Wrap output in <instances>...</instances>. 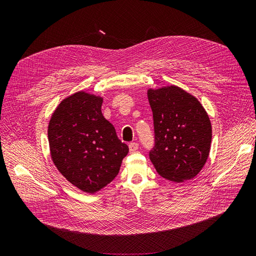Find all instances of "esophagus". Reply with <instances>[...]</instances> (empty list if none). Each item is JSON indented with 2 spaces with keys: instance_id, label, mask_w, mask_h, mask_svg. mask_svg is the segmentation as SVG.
Listing matches in <instances>:
<instances>
[{
  "instance_id": "1",
  "label": "esophagus",
  "mask_w": 256,
  "mask_h": 256,
  "mask_svg": "<svg viewBox=\"0 0 256 256\" xmlns=\"http://www.w3.org/2000/svg\"><path fill=\"white\" fill-rule=\"evenodd\" d=\"M138 148V143H136V142H132V143H129V150H130V152H136V150Z\"/></svg>"
}]
</instances>
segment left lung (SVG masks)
<instances>
[{
    "instance_id": "1",
    "label": "left lung",
    "mask_w": 256,
    "mask_h": 256,
    "mask_svg": "<svg viewBox=\"0 0 256 256\" xmlns=\"http://www.w3.org/2000/svg\"><path fill=\"white\" fill-rule=\"evenodd\" d=\"M154 127L150 158L157 173L168 180L184 182L194 178L209 157L212 122L198 100L190 92L166 85L147 90Z\"/></svg>"
}]
</instances>
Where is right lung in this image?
I'll return each mask as SVG.
<instances>
[{
	"label": "right lung",
	"mask_w": 256,
	"mask_h": 256,
	"mask_svg": "<svg viewBox=\"0 0 256 256\" xmlns=\"http://www.w3.org/2000/svg\"><path fill=\"white\" fill-rule=\"evenodd\" d=\"M104 97L79 90L64 98L48 125L50 156L74 187L98 192L118 174L128 146L102 113Z\"/></svg>",
	"instance_id": "right-lung-1"
}]
</instances>
